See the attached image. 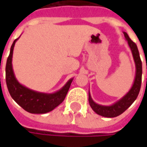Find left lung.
<instances>
[{
	"mask_svg": "<svg viewBox=\"0 0 147 147\" xmlns=\"http://www.w3.org/2000/svg\"><path fill=\"white\" fill-rule=\"evenodd\" d=\"M123 34H124V37L126 38V40L127 41L129 47L132 51V54H133L135 65H136V76H135L133 87L129 90V92L123 98L120 99L119 100H118L117 102H115L112 105L107 106V105H101L96 104L92 99L90 92H89L88 101H89V104L91 105L92 109L97 115L103 116V117L114 118V117H117V116L120 115L121 114H123L137 99L139 92H140L141 85H142V60L140 58L138 49L136 43L133 42V41L130 39V37H128L127 32H123Z\"/></svg>",
	"mask_w": 147,
	"mask_h": 147,
	"instance_id": "obj_1",
	"label": "left lung"
}]
</instances>
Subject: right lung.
Masks as SVG:
<instances>
[{"instance_id":"add662e5","label":"right lung","mask_w":147,"mask_h":147,"mask_svg":"<svg viewBox=\"0 0 147 147\" xmlns=\"http://www.w3.org/2000/svg\"><path fill=\"white\" fill-rule=\"evenodd\" d=\"M17 40L18 38L14 40L10 47L5 66V80L9 92L14 101L26 111L32 114H46L53 110L63 102L70 88L73 78L66 82L60 90L51 94L35 92L20 84L14 76L12 68L13 51Z\"/></svg>"}]
</instances>
